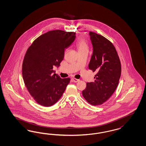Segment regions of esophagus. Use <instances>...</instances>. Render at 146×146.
Instances as JSON below:
<instances>
[{"label":"esophagus","mask_w":146,"mask_h":146,"mask_svg":"<svg viewBox=\"0 0 146 146\" xmlns=\"http://www.w3.org/2000/svg\"><path fill=\"white\" fill-rule=\"evenodd\" d=\"M72 80L73 82H75V83H77V82H78L80 81V80L76 79L75 78H72Z\"/></svg>","instance_id":"obj_1"}]
</instances>
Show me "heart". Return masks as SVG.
I'll return each instance as SVG.
<instances>
[{"mask_svg":"<svg viewBox=\"0 0 146 146\" xmlns=\"http://www.w3.org/2000/svg\"><path fill=\"white\" fill-rule=\"evenodd\" d=\"M76 47L78 52L88 51L89 49V42L86 39L82 38H80L76 43Z\"/></svg>","mask_w":146,"mask_h":146,"instance_id":"1","label":"heart"}]
</instances>
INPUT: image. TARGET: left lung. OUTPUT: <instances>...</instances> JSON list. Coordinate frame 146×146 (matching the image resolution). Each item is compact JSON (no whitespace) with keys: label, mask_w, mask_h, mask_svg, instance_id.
Wrapping results in <instances>:
<instances>
[{"label":"left lung","mask_w":146,"mask_h":146,"mask_svg":"<svg viewBox=\"0 0 146 146\" xmlns=\"http://www.w3.org/2000/svg\"><path fill=\"white\" fill-rule=\"evenodd\" d=\"M89 34L94 51L89 68L96 74L94 82L86 83L82 94L89 103L98 106L107 101L117 89L121 66L113 43L98 34L90 32Z\"/></svg>","instance_id":"obj_1"}]
</instances>
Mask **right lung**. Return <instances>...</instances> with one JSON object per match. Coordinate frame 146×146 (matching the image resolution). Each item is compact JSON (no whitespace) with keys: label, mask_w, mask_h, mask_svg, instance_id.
I'll return each mask as SVG.
<instances>
[{"label":"right lung","mask_w":146,"mask_h":146,"mask_svg":"<svg viewBox=\"0 0 146 146\" xmlns=\"http://www.w3.org/2000/svg\"><path fill=\"white\" fill-rule=\"evenodd\" d=\"M75 32L49 31L36 38L25 54L22 66L24 83L37 103L46 107L60 99L70 78L52 74L64 58V50L74 42Z\"/></svg>","instance_id":"1"}]
</instances>
